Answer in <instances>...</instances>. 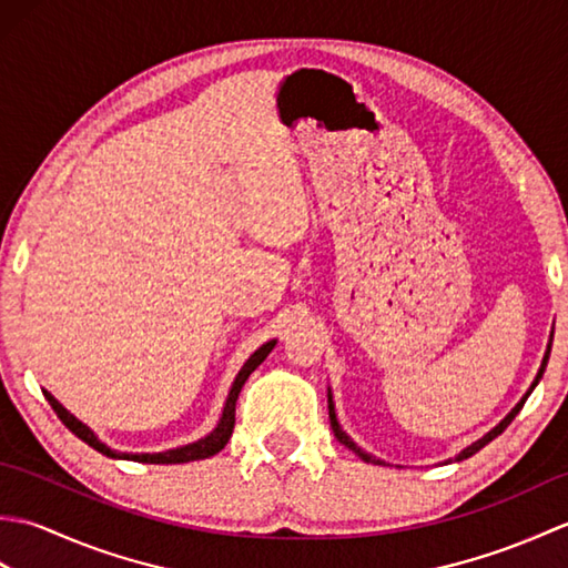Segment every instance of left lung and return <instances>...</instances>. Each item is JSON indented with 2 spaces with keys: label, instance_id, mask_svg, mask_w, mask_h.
Instances as JSON below:
<instances>
[{
  "label": "left lung",
  "instance_id": "8db88e82",
  "mask_svg": "<svg viewBox=\"0 0 568 568\" xmlns=\"http://www.w3.org/2000/svg\"><path fill=\"white\" fill-rule=\"evenodd\" d=\"M549 352H551V344L547 346V354H545V361H541V366H539V373H537V378L532 381V385H529V390L523 395V400L520 403H517L513 409H510V413H508V417H505L503 422H500V425H496V427H493L488 434H486V437H480L478 442H474V444H470V446H466V449L462 452V454H458L456 456V462H464V458H468V456H474L476 452H480V449H484V446L488 444V442H493V439H496L498 437V434H503L505 429H508V425H510V422L515 419V415L517 413H520V409H523V405H525V400H527V397H529V393H532L535 388H537V383H539V378H541V373H545V368H547V361H549ZM329 419H332V429H334V437L336 439H339L344 446H348V449H352L358 458H364V462L366 464H381L378 462V458L376 456H371V454H366L364 449H361V446H356L354 444V439L352 437H348V434L342 429V425H339V419H336V413H334V400H332V393H329Z\"/></svg>",
  "mask_w": 568,
  "mask_h": 568
}]
</instances>
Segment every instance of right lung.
I'll return each mask as SVG.
<instances>
[{
	"label": "right lung",
	"mask_w": 568,
	"mask_h": 568,
	"mask_svg": "<svg viewBox=\"0 0 568 568\" xmlns=\"http://www.w3.org/2000/svg\"><path fill=\"white\" fill-rule=\"evenodd\" d=\"M273 346H275V339H273V342H265L261 348H256V352H253V354L248 356L246 364L241 366L239 376H236L234 383H232V390H229V395H226L222 417H220V422H216V427L207 434V437L192 442V444H185V446H178V449L159 452V454H122V452L110 449V446L102 444V442L98 439V434H94L88 425H82V422H80L75 415H70L68 409H65L63 405H60L51 393L43 390V395H45V400L51 403V407L55 409V415L60 417V422H63V425H65L72 434H75L78 439H82L84 444H90L94 452H100V454H104V456H110V458H129V462H139V464H187V462H200V458H210V456H214L216 452H222L224 446H226L229 437H232V432H234L239 393H241V388H244V383H246V378L251 376V373L256 371V368L263 364V361H265V356H268V354L273 352Z\"/></svg>",
	"instance_id": "obj_1"
}]
</instances>
